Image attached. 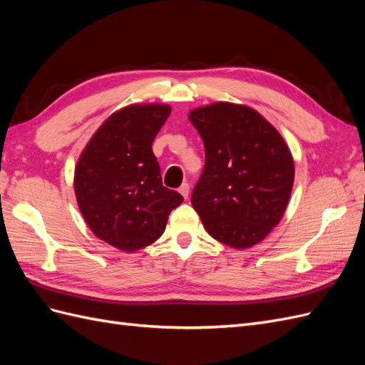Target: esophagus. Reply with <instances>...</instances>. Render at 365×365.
Wrapping results in <instances>:
<instances>
[{
    "label": "esophagus",
    "mask_w": 365,
    "mask_h": 365,
    "mask_svg": "<svg viewBox=\"0 0 365 365\" xmlns=\"http://www.w3.org/2000/svg\"><path fill=\"white\" fill-rule=\"evenodd\" d=\"M178 190H180V193L185 197V200H187V197H189V193H190V187H189V184H187V182H182Z\"/></svg>",
    "instance_id": "esophagus-1"
}]
</instances>
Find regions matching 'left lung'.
Here are the masks:
<instances>
[{
    "label": "left lung",
    "instance_id": "obj_1",
    "mask_svg": "<svg viewBox=\"0 0 365 365\" xmlns=\"http://www.w3.org/2000/svg\"><path fill=\"white\" fill-rule=\"evenodd\" d=\"M189 118L205 149L192 205L208 235L250 248L280 222L294 185L284 140L257 111L227 102L193 109Z\"/></svg>",
    "mask_w": 365,
    "mask_h": 365
}]
</instances>
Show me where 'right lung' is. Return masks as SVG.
Returning <instances> with one entry per match:
<instances>
[{
  "label": "right lung",
  "mask_w": 365,
  "mask_h": 365,
  "mask_svg": "<svg viewBox=\"0 0 365 365\" xmlns=\"http://www.w3.org/2000/svg\"><path fill=\"white\" fill-rule=\"evenodd\" d=\"M168 105H132L105 120L77 161L74 192L93 233L123 251L155 242L184 197L161 181L152 152Z\"/></svg>",
  "instance_id": "right-lung-1"
}]
</instances>
